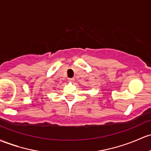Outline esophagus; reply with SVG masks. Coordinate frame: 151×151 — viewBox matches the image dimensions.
Segmentation results:
<instances>
[{"instance_id": "1", "label": "esophagus", "mask_w": 151, "mask_h": 151, "mask_svg": "<svg viewBox=\"0 0 151 151\" xmlns=\"http://www.w3.org/2000/svg\"><path fill=\"white\" fill-rule=\"evenodd\" d=\"M69 81L71 82H74V78H69Z\"/></svg>"}]
</instances>
